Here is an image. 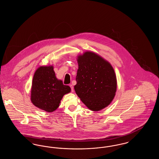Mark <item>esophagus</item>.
<instances>
[{
	"label": "esophagus",
	"instance_id": "esophagus-1",
	"mask_svg": "<svg viewBox=\"0 0 159 159\" xmlns=\"http://www.w3.org/2000/svg\"><path fill=\"white\" fill-rule=\"evenodd\" d=\"M70 87L71 88V92H73V91H74V87H73V84H70Z\"/></svg>",
	"mask_w": 159,
	"mask_h": 159
}]
</instances>
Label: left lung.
Wrapping results in <instances>:
<instances>
[{"instance_id":"left-lung-1","label":"left lung","mask_w":159,"mask_h":159,"mask_svg":"<svg viewBox=\"0 0 159 159\" xmlns=\"http://www.w3.org/2000/svg\"><path fill=\"white\" fill-rule=\"evenodd\" d=\"M75 90L90 110L99 111L113 99L117 81L112 66L96 53L86 52L78 59Z\"/></svg>"}]
</instances>
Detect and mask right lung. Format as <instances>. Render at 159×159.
Returning a JSON list of instances; mask_svg holds the SVG:
<instances>
[{"label":"right lung","instance_id":"right-lung-1","mask_svg":"<svg viewBox=\"0 0 159 159\" xmlns=\"http://www.w3.org/2000/svg\"><path fill=\"white\" fill-rule=\"evenodd\" d=\"M71 91L68 85L57 79L53 67H40L33 79L31 91L32 103L47 112L55 111L64 95Z\"/></svg>","mask_w":159,"mask_h":159}]
</instances>
